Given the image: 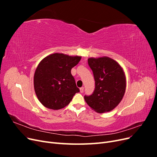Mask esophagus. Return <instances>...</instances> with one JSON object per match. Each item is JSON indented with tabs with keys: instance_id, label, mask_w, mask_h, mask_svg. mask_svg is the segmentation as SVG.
Returning a JSON list of instances; mask_svg holds the SVG:
<instances>
[{
	"instance_id": "esophagus-1",
	"label": "esophagus",
	"mask_w": 157,
	"mask_h": 157,
	"mask_svg": "<svg viewBox=\"0 0 157 157\" xmlns=\"http://www.w3.org/2000/svg\"><path fill=\"white\" fill-rule=\"evenodd\" d=\"M80 93H82L84 92V87L80 88Z\"/></svg>"
}]
</instances>
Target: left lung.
I'll return each mask as SVG.
<instances>
[{"mask_svg":"<svg viewBox=\"0 0 157 157\" xmlns=\"http://www.w3.org/2000/svg\"><path fill=\"white\" fill-rule=\"evenodd\" d=\"M93 71L95 90L90 96H84L85 101L94 111L103 113L115 109L124 96L126 77L121 66L109 57L88 59Z\"/></svg>","mask_w":157,"mask_h":157,"instance_id":"obj_1","label":"left lung"}]
</instances>
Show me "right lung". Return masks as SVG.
Here are the masks:
<instances>
[{"instance_id": "1", "label": "right lung", "mask_w": 157, "mask_h": 157, "mask_svg": "<svg viewBox=\"0 0 157 157\" xmlns=\"http://www.w3.org/2000/svg\"><path fill=\"white\" fill-rule=\"evenodd\" d=\"M81 56L55 53L46 56L38 65L34 75V88L45 107L58 110L67 106L79 92L71 71Z\"/></svg>"}]
</instances>
